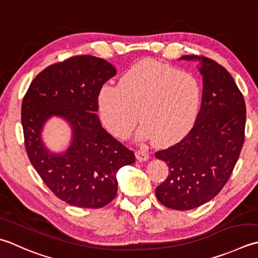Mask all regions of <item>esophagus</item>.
I'll return each instance as SVG.
<instances>
[{
    "label": "esophagus",
    "instance_id": "34e87169",
    "mask_svg": "<svg viewBox=\"0 0 258 258\" xmlns=\"http://www.w3.org/2000/svg\"><path fill=\"white\" fill-rule=\"evenodd\" d=\"M135 156H136V159H138L139 161H141V162H144V161H148L150 159L149 153L146 152V151H143V150L136 151Z\"/></svg>",
    "mask_w": 258,
    "mask_h": 258
}]
</instances>
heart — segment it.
<instances>
[{
  "label": "heart",
  "instance_id": "heart-1",
  "mask_svg": "<svg viewBox=\"0 0 258 258\" xmlns=\"http://www.w3.org/2000/svg\"><path fill=\"white\" fill-rule=\"evenodd\" d=\"M201 86L192 74L154 60L133 64L117 86L104 85L98 93L99 113L106 127L126 139L139 120V140L152 139L159 146L176 143L198 117Z\"/></svg>",
  "mask_w": 258,
  "mask_h": 258
}]
</instances>
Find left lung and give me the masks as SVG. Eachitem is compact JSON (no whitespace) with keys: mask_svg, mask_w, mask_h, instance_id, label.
I'll return each mask as SVG.
<instances>
[{"mask_svg":"<svg viewBox=\"0 0 258 258\" xmlns=\"http://www.w3.org/2000/svg\"><path fill=\"white\" fill-rule=\"evenodd\" d=\"M182 59L199 62L201 107L189 134L155 153L169 166L168 178L156 186L155 195L168 208L190 210L210 201L228 181L244 144L246 105L223 66L199 55Z\"/></svg>","mask_w":258,"mask_h":258,"instance_id":"obj_1","label":"left lung"}]
</instances>
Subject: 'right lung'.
<instances>
[{
	"instance_id": "add662e5",
	"label": "right lung",
	"mask_w": 258,
	"mask_h": 258,
	"mask_svg": "<svg viewBox=\"0 0 258 258\" xmlns=\"http://www.w3.org/2000/svg\"><path fill=\"white\" fill-rule=\"evenodd\" d=\"M117 73L94 55H76L49 66L25 94L21 122L29 160L60 200L79 208H102L117 194L116 173L135 162L133 151L106 132L96 112L100 88ZM52 117L62 118L72 140L62 153L45 146L42 132Z\"/></svg>"
}]
</instances>
